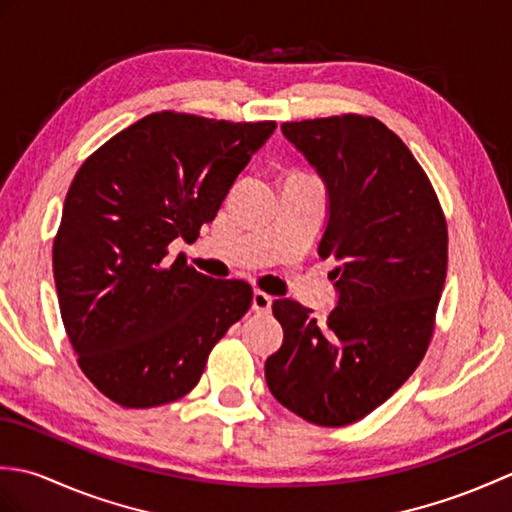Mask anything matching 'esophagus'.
Returning <instances> with one entry per match:
<instances>
[{"mask_svg":"<svg viewBox=\"0 0 512 512\" xmlns=\"http://www.w3.org/2000/svg\"><path fill=\"white\" fill-rule=\"evenodd\" d=\"M270 306H273V297L266 295L264 290H255V292H253V310H255V312H259V314L268 312Z\"/></svg>","mask_w":512,"mask_h":512,"instance_id":"1","label":"esophagus"}]
</instances>
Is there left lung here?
Masks as SVG:
<instances>
[{
	"mask_svg": "<svg viewBox=\"0 0 512 512\" xmlns=\"http://www.w3.org/2000/svg\"><path fill=\"white\" fill-rule=\"evenodd\" d=\"M281 132L328 184L319 257L339 264V306L319 321L299 301L273 303L284 343L266 358V383L299 418L345 427L383 405L429 350L447 220L420 162L378 118H308Z\"/></svg>",
	"mask_w": 512,
	"mask_h": 512,
	"instance_id": "left-lung-1",
	"label": "left lung"
}]
</instances>
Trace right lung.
<instances>
[{
    "label": "right lung",
    "mask_w": 512,
    "mask_h": 512,
    "mask_svg": "<svg viewBox=\"0 0 512 512\" xmlns=\"http://www.w3.org/2000/svg\"><path fill=\"white\" fill-rule=\"evenodd\" d=\"M275 121L231 123L162 110L85 158L63 202L52 273L76 363L103 396L149 409L198 385L253 288L167 259L198 239Z\"/></svg>",
    "instance_id": "1"
}]
</instances>
